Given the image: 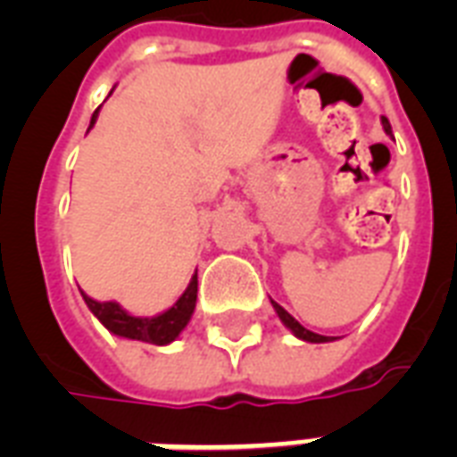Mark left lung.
<instances>
[{
  "mask_svg": "<svg viewBox=\"0 0 457 457\" xmlns=\"http://www.w3.org/2000/svg\"><path fill=\"white\" fill-rule=\"evenodd\" d=\"M382 125H384V132H386V135H391V125L384 116H382ZM270 303H272V308H275V312L279 315V320L285 322V327H289V329H292L294 337H299V339H303V341H311V344H325V341H334V339H329V337H322V334H315V332H311V329H305L299 320H294L292 315H289V312H287L282 305L275 303V301H270Z\"/></svg>",
  "mask_w": 457,
  "mask_h": 457,
  "instance_id": "left-lung-1",
  "label": "left lung"
}]
</instances>
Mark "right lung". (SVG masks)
<instances>
[{
	"label": "right lung",
	"mask_w": 457,
	"mask_h": 457,
	"mask_svg": "<svg viewBox=\"0 0 457 457\" xmlns=\"http://www.w3.org/2000/svg\"><path fill=\"white\" fill-rule=\"evenodd\" d=\"M96 116H99V109L92 113L89 128L96 123ZM196 292H199V279H196V272H194V278L189 279L185 294H182L168 311L158 312L154 318H137V315H130L125 308H120L116 301H95L89 299L85 292L80 294L89 311L95 312V318L99 320L111 334L123 337V339H135L145 341V344L165 346V344H170V341L178 339L179 332H182L187 327V322L192 320L194 305H196Z\"/></svg>",
	"instance_id": "obj_1"
}]
</instances>
